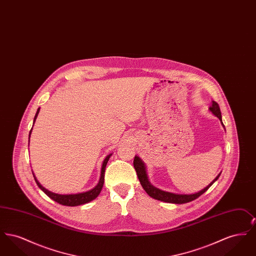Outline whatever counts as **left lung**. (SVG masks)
Instances as JSON below:
<instances>
[{
  "mask_svg": "<svg viewBox=\"0 0 256 256\" xmlns=\"http://www.w3.org/2000/svg\"><path fill=\"white\" fill-rule=\"evenodd\" d=\"M209 110L216 117L219 118L222 126L224 128V124L222 122V114H220L219 104L213 100L212 104L209 108ZM134 169L136 170L137 176L139 178V182L141 183L142 187L144 188V190L146 191L148 195L154 198V200H161V202H169V204H186V202H192L196 198H198L200 196L202 195L204 192H206L207 190L209 189V187L219 178L220 174V172L212 182L209 183L206 188H204L202 190H200L198 193H195V194H176V193H170V192H166V191L160 190L159 188L154 187L152 183L150 182L148 178V174H146V165L142 161V159L138 158L137 156H135V158H134Z\"/></svg>",
  "mask_w": 256,
  "mask_h": 256,
  "instance_id": "left-lung-1",
  "label": "left lung"
}]
</instances>
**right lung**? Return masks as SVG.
Listing matches in <instances>:
<instances>
[{
  "mask_svg": "<svg viewBox=\"0 0 256 256\" xmlns=\"http://www.w3.org/2000/svg\"><path fill=\"white\" fill-rule=\"evenodd\" d=\"M39 110H40V108L37 110L36 114L34 119V124L36 120L37 115H38V113H39ZM32 130H32H30V132L28 137L30 136ZM28 139H30V138H28ZM28 142H30V140H28ZM111 156H112V154H108V156L104 158V162H102V172H100V178L98 183L97 185H96L93 189H91V190H89V191H87V192H84V193L71 194V195H60V194L52 193V192H50L49 190H47L46 188H44L40 183L38 182V180H37L36 178V176H34V172H32V174H34V180H36V182L37 185H38V187H39L46 195L48 196L49 198H50L52 200H54V202H56L58 204H62V206H78L86 204L87 202H89L95 200L98 196V194L100 193L102 188V186H104V172H106V164H108V160H110Z\"/></svg>",
  "mask_w": 256,
  "mask_h": 256,
  "instance_id": "add662e5",
  "label": "right lung"
}]
</instances>
